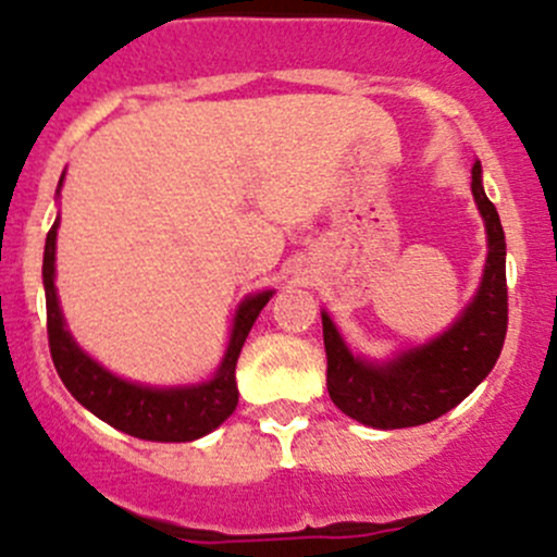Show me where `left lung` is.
<instances>
[{
	"mask_svg": "<svg viewBox=\"0 0 557 557\" xmlns=\"http://www.w3.org/2000/svg\"><path fill=\"white\" fill-rule=\"evenodd\" d=\"M471 194L485 218L487 263L474 301L434 342L401 352L387 363L352 356L323 312L329 356V396L352 420L372 429H412L458 407L502 356L507 336V243L498 212L482 188V166L471 170Z\"/></svg>",
	"mask_w": 557,
	"mask_h": 557,
	"instance_id": "1",
	"label": "left lung"
}]
</instances>
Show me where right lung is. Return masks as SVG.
Here are the masks:
<instances>
[{
	"label": "right lung",
	"mask_w": 557,
	"mask_h": 557,
	"mask_svg": "<svg viewBox=\"0 0 557 557\" xmlns=\"http://www.w3.org/2000/svg\"><path fill=\"white\" fill-rule=\"evenodd\" d=\"M61 185V183H59ZM55 228L59 218L50 226L48 239H45V258H42V283H45V307H48V345L53 367L59 372L61 383L66 391L77 398L86 409H91L97 418L110 423L112 429L123 431L128 436L148 442H194L199 436L210 434L212 429L223 423L228 414L237 409L239 391H237V358L243 352V345L256 323L258 312L267 307L272 290L250 296L239 307L237 320H234L232 342H228L226 358L215 377L205 385L196 387H145L126 383L115 377L97 361L86 356L70 331L64 329L59 299H55Z\"/></svg>",
	"instance_id": "right-lung-1"
}]
</instances>
